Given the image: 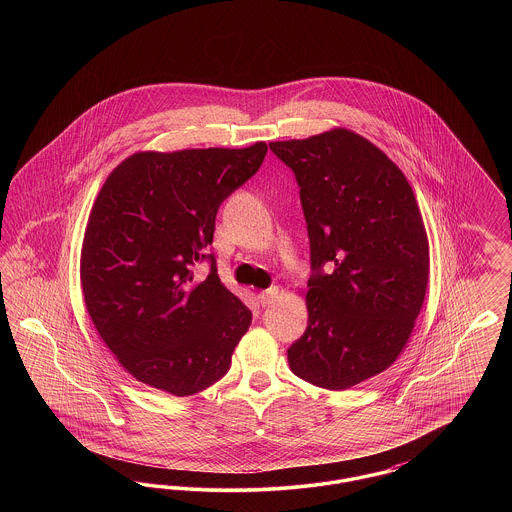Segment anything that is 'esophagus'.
<instances>
[{
    "label": "esophagus",
    "mask_w": 512,
    "mask_h": 512,
    "mask_svg": "<svg viewBox=\"0 0 512 512\" xmlns=\"http://www.w3.org/2000/svg\"><path fill=\"white\" fill-rule=\"evenodd\" d=\"M278 295H280V290L274 286V288H268L265 292L259 293L257 297H259V303H261L263 307H267V305H270Z\"/></svg>",
    "instance_id": "1"
}]
</instances>
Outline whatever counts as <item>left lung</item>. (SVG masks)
<instances>
[{
    "label": "left lung",
    "mask_w": 512,
    "mask_h": 512,
    "mask_svg": "<svg viewBox=\"0 0 512 512\" xmlns=\"http://www.w3.org/2000/svg\"><path fill=\"white\" fill-rule=\"evenodd\" d=\"M268 146L295 174L311 245L309 324L290 368L324 390L353 388L395 363L424 303L430 255L413 188L347 128Z\"/></svg>",
    "instance_id": "left-lung-1"
}]
</instances>
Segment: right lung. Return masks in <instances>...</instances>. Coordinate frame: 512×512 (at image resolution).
Returning a JSON list of instances; mask_svg holds the SVG:
<instances>
[{
	"label": "right lung",
	"mask_w": 512,
	"mask_h": 512,
	"mask_svg": "<svg viewBox=\"0 0 512 512\" xmlns=\"http://www.w3.org/2000/svg\"><path fill=\"white\" fill-rule=\"evenodd\" d=\"M267 144L140 151L99 190L80 255L86 309L138 382L176 397L220 380L251 311L220 282L213 244L220 203L259 171ZM209 260L207 279L194 265Z\"/></svg>",
	"instance_id": "obj_1"
}]
</instances>
